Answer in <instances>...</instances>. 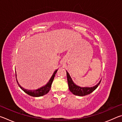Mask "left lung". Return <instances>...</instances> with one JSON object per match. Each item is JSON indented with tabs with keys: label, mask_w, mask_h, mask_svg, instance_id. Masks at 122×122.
Returning <instances> with one entry per match:
<instances>
[{
	"label": "left lung",
	"mask_w": 122,
	"mask_h": 122,
	"mask_svg": "<svg viewBox=\"0 0 122 122\" xmlns=\"http://www.w3.org/2000/svg\"><path fill=\"white\" fill-rule=\"evenodd\" d=\"M67 77L68 84L69 90L71 91V92L74 95L80 96H86V95H87L88 94H90V93H92V92H94V91L98 87V86H99V84H100L101 82V80L100 82H99L97 85L93 86V87L82 88V87H80L79 86H76V84H74L73 81H72L69 74L67 71Z\"/></svg>",
	"instance_id": "8db88e82"
}]
</instances>
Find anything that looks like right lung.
I'll return each mask as SVG.
<instances>
[{"mask_svg": "<svg viewBox=\"0 0 122 122\" xmlns=\"http://www.w3.org/2000/svg\"><path fill=\"white\" fill-rule=\"evenodd\" d=\"M57 71V70H56V71H54V74H53V75L51 77V79L49 80V81L48 82V83H47L46 86H43V87H41L40 89H37V90H29L25 89H24V88L21 87V86L19 85L17 81V80H16V82H17L18 84V86H19V87L21 88L25 92H26V94H27L28 95H29L33 96V97L42 96H44V95H46V94L48 93V92H49V91L50 90L51 84H52L53 80H54V78L55 75V74H56ZM15 76H16V74H15Z\"/></svg>", "mask_w": 122, "mask_h": 122, "instance_id": "1", "label": "right lung"}]
</instances>
